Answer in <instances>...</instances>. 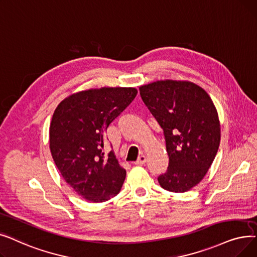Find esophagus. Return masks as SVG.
<instances>
[{"label": "esophagus", "instance_id": "34e87169", "mask_svg": "<svg viewBox=\"0 0 257 257\" xmlns=\"http://www.w3.org/2000/svg\"><path fill=\"white\" fill-rule=\"evenodd\" d=\"M145 162H146V157L144 155H141L137 159V161L134 162V164H135V165H143V164H145Z\"/></svg>", "mask_w": 257, "mask_h": 257}]
</instances>
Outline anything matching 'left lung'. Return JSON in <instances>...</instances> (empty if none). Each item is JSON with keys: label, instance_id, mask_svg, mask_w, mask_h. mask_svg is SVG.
<instances>
[{"label": "left lung", "instance_id": "1", "mask_svg": "<svg viewBox=\"0 0 257 257\" xmlns=\"http://www.w3.org/2000/svg\"><path fill=\"white\" fill-rule=\"evenodd\" d=\"M141 98L163 130L169 163L159 184L185 192L201 182L218 150L221 127L216 108L199 85L160 80L139 88Z\"/></svg>", "mask_w": 257, "mask_h": 257}]
</instances>
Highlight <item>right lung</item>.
<instances>
[{"instance_id":"obj_1","label":"right lung","mask_w":257,"mask_h":257,"mask_svg":"<svg viewBox=\"0 0 257 257\" xmlns=\"http://www.w3.org/2000/svg\"><path fill=\"white\" fill-rule=\"evenodd\" d=\"M135 88H101L69 96L58 104L50 124V151L65 181L90 202L117 195L126 172L114 153L104 155L105 132L134 100Z\"/></svg>"}]
</instances>
